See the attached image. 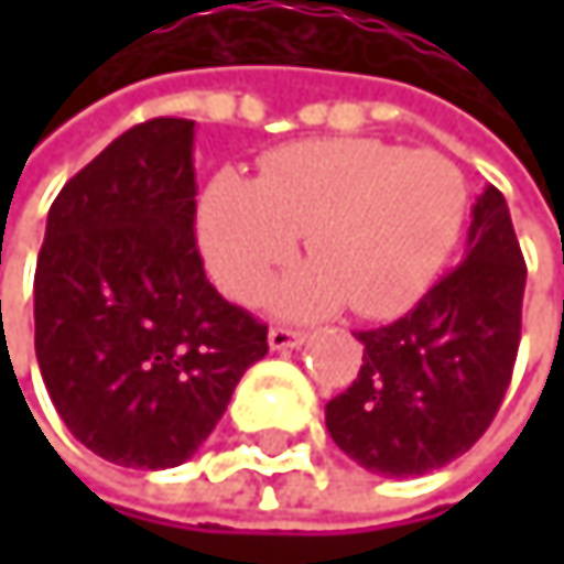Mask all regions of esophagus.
<instances>
[{"label":"esophagus","mask_w":564,"mask_h":564,"mask_svg":"<svg viewBox=\"0 0 564 564\" xmlns=\"http://www.w3.org/2000/svg\"><path fill=\"white\" fill-rule=\"evenodd\" d=\"M268 343H271V349H296V346H303L306 343V333L303 329H293V326H274L271 333H268Z\"/></svg>","instance_id":"1"}]
</instances>
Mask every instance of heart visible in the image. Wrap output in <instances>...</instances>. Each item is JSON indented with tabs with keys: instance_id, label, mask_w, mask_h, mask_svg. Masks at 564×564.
Masks as SVG:
<instances>
[{
	"instance_id": "obj_1",
	"label": "heart",
	"mask_w": 564,
	"mask_h": 564,
	"mask_svg": "<svg viewBox=\"0 0 564 564\" xmlns=\"http://www.w3.org/2000/svg\"><path fill=\"white\" fill-rule=\"evenodd\" d=\"M467 215V178L447 156L382 140H306L271 153L258 182L218 172L198 205V245L231 300H254L306 231L310 264L278 286L283 313L343 300L392 316L437 278Z\"/></svg>"
}]
</instances>
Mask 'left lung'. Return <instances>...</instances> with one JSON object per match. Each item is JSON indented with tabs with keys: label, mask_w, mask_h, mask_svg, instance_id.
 <instances>
[{
	"label": "left lung",
	"mask_w": 564,
	"mask_h": 564,
	"mask_svg": "<svg viewBox=\"0 0 564 564\" xmlns=\"http://www.w3.org/2000/svg\"><path fill=\"white\" fill-rule=\"evenodd\" d=\"M522 290L525 261L507 198L487 185L464 261L394 323L356 333L362 369L326 404L339 451L386 477H421L467 454L509 389Z\"/></svg>",
	"instance_id": "8db88e82"
}]
</instances>
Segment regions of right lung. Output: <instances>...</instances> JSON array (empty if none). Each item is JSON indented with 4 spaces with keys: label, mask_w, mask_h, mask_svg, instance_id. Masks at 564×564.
Instances as JSON below:
<instances>
[{
    "label": "right lung",
    "mask_w": 564,
    "mask_h": 564,
    "mask_svg": "<svg viewBox=\"0 0 564 564\" xmlns=\"http://www.w3.org/2000/svg\"><path fill=\"white\" fill-rule=\"evenodd\" d=\"M192 137L178 117L117 137L57 192L35 268V356L57 414L133 470L188 460L268 352V326L205 278Z\"/></svg>",
    "instance_id": "1"
}]
</instances>
